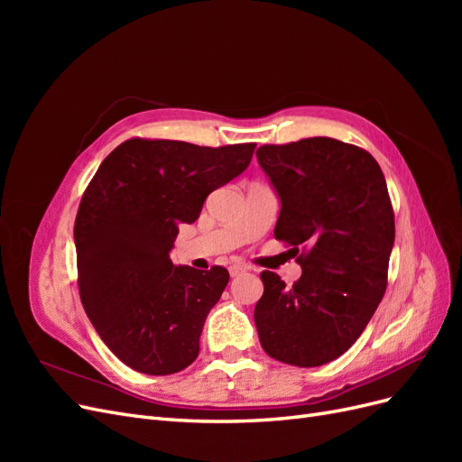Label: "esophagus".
<instances>
[{
  "instance_id": "esophagus-1",
  "label": "esophagus",
  "mask_w": 462,
  "mask_h": 462,
  "mask_svg": "<svg viewBox=\"0 0 462 462\" xmlns=\"http://www.w3.org/2000/svg\"><path fill=\"white\" fill-rule=\"evenodd\" d=\"M243 272H246V268H245V265H231V268H229V275H231V277H236V275H241Z\"/></svg>"
}]
</instances>
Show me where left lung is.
<instances>
[{
    "label": "left lung",
    "instance_id": "left-lung-1",
    "mask_svg": "<svg viewBox=\"0 0 462 462\" xmlns=\"http://www.w3.org/2000/svg\"><path fill=\"white\" fill-rule=\"evenodd\" d=\"M258 162L282 212L275 239L299 254V282L262 272L254 309L262 348L314 368L341 356L368 326L387 287L395 214L380 165L366 150L328 136L263 144Z\"/></svg>",
    "mask_w": 462,
    "mask_h": 462
}]
</instances>
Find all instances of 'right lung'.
I'll return each instance as SVG.
<instances>
[{"label":"right lung","mask_w":462,"mask_h":462,"mask_svg":"<svg viewBox=\"0 0 462 462\" xmlns=\"http://www.w3.org/2000/svg\"><path fill=\"white\" fill-rule=\"evenodd\" d=\"M256 144L219 148L131 138L97 167L75 219L79 292L102 341L129 368L170 375L200 351L208 312L229 272L173 265L180 223L241 175Z\"/></svg>","instance_id":"1"}]
</instances>
